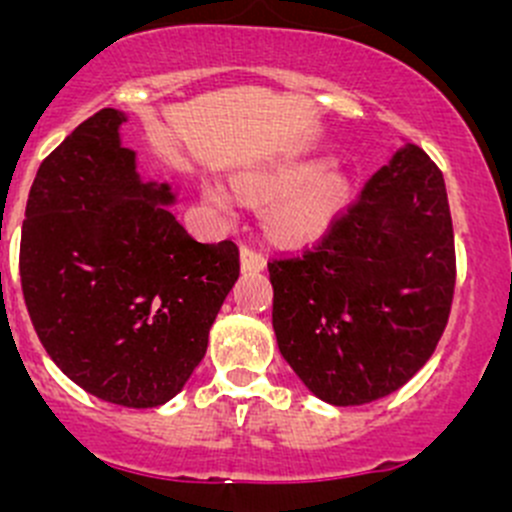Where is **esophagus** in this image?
<instances>
[{
	"mask_svg": "<svg viewBox=\"0 0 512 512\" xmlns=\"http://www.w3.org/2000/svg\"><path fill=\"white\" fill-rule=\"evenodd\" d=\"M240 260H242V270L245 272H260L267 267V257L250 245H242Z\"/></svg>",
	"mask_w": 512,
	"mask_h": 512,
	"instance_id": "obj_1",
	"label": "esophagus"
}]
</instances>
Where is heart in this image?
I'll list each match as a JSON object with an SVG mask.
<instances>
[{
	"label": "heart",
	"instance_id": "b5f03b06",
	"mask_svg": "<svg viewBox=\"0 0 512 512\" xmlns=\"http://www.w3.org/2000/svg\"><path fill=\"white\" fill-rule=\"evenodd\" d=\"M242 188L257 198H280L270 208V223L277 235L307 240L327 230L349 203V180L327 163L312 158L285 160L242 175ZM205 198L220 213H232L237 193L230 185L210 183Z\"/></svg>",
	"mask_w": 512,
	"mask_h": 512
}]
</instances>
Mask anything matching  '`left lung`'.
I'll return each instance as SVG.
<instances>
[{
  "label": "left lung",
  "instance_id": "obj_1",
  "mask_svg": "<svg viewBox=\"0 0 512 512\" xmlns=\"http://www.w3.org/2000/svg\"><path fill=\"white\" fill-rule=\"evenodd\" d=\"M280 352L314 396L359 406L431 359L451 314L456 245L443 175L418 146L366 180L317 245L267 262Z\"/></svg>",
  "mask_w": 512,
  "mask_h": 512
}]
</instances>
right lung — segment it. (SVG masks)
I'll return each instance as SVG.
<instances>
[{"mask_svg": "<svg viewBox=\"0 0 512 512\" xmlns=\"http://www.w3.org/2000/svg\"><path fill=\"white\" fill-rule=\"evenodd\" d=\"M123 121L101 108L39 165L19 275L54 364L98 399L151 409L205 356L240 250L198 242L175 220L170 185L143 183L121 146Z\"/></svg>", "mask_w": 512, "mask_h": 512, "instance_id": "obj_1", "label": "right lung"}]
</instances>
